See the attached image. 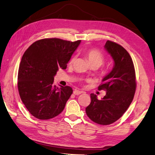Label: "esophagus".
I'll list each match as a JSON object with an SVG mask.
<instances>
[{"label":"esophagus","mask_w":155,"mask_h":155,"mask_svg":"<svg viewBox=\"0 0 155 155\" xmlns=\"http://www.w3.org/2000/svg\"><path fill=\"white\" fill-rule=\"evenodd\" d=\"M83 93L82 91H79V90H77V89H75V90H74V91H73V93H74V94L76 95H80V94H81V93Z\"/></svg>","instance_id":"esophagus-1"}]
</instances>
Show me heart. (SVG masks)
<instances>
[{
	"label": "heart",
	"mask_w": 155,
	"mask_h": 155,
	"mask_svg": "<svg viewBox=\"0 0 155 155\" xmlns=\"http://www.w3.org/2000/svg\"><path fill=\"white\" fill-rule=\"evenodd\" d=\"M86 56L89 62L91 65H96L97 67L100 66L104 62L105 58L104 55L97 49H89L86 52ZM75 60V58H72L69 61V64L71 65Z\"/></svg>",
	"instance_id": "heart-1"
}]
</instances>
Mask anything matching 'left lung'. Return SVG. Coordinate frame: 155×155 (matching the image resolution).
Masks as SVG:
<instances>
[{"mask_svg":"<svg viewBox=\"0 0 155 155\" xmlns=\"http://www.w3.org/2000/svg\"><path fill=\"white\" fill-rule=\"evenodd\" d=\"M104 48L114 61L113 69L102 79L99 90L106 95L98 100L91 93V104L86 113L91 120L101 125H108L119 120L133 100L136 89L135 67L130 55L121 45L107 40Z\"/></svg>","mask_w":155,"mask_h":155,"instance_id":"left-lung-1","label":"left lung"}]
</instances>
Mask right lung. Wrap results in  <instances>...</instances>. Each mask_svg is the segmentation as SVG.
Here are the masks:
<instances>
[{"label": "right lung", "instance_id": "right-lung-1", "mask_svg": "<svg viewBox=\"0 0 155 155\" xmlns=\"http://www.w3.org/2000/svg\"><path fill=\"white\" fill-rule=\"evenodd\" d=\"M80 42L45 38L25 51L18 73V88L25 107L35 118L49 120L64 110L73 89L68 86L56 87L54 76L59 68H67Z\"/></svg>", "mask_w": 155, "mask_h": 155}]
</instances>
